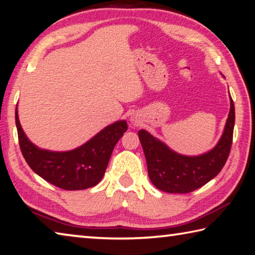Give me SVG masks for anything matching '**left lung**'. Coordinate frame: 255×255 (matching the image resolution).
<instances>
[{"label":"left lung","instance_id":"8db88e82","mask_svg":"<svg viewBox=\"0 0 255 255\" xmlns=\"http://www.w3.org/2000/svg\"><path fill=\"white\" fill-rule=\"evenodd\" d=\"M234 121V103L231 98V108L222 137L212 151L200 156L177 154L148 132L138 131L152 183L167 193H190L208 183L219 174L228 160L232 146Z\"/></svg>","mask_w":255,"mask_h":255}]
</instances>
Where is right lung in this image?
I'll list each match as a JSON object with an SVG mask.
<instances>
[{
	"label": "right lung",
	"mask_w": 255,
	"mask_h": 255,
	"mask_svg": "<svg viewBox=\"0 0 255 255\" xmlns=\"http://www.w3.org/2000/svg\"><path fill=\"white\" fill-rule=\"evenodd\" d=\"M18 144L28 166L42 179L60 189L84 190L102 180L115 144L127 132L126 121H118L98 133L82 146L68 152H51L28 141L15 110Z\"/></svg>",
	"instance_id": "right-lung-1"
}]
</instances>
